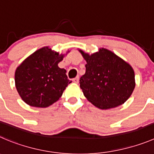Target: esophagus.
<instances>
[{"instance_id":"obj_1","label":"esophagus","mask_w":154,"mask_h":154,"mask_svg":"<svg viewBox=\"0 0 154 154\" xmlns=\"http://www.w3.org/2000/svg\"><path fill=\"white\" fill-rule=\"evenodd\" d=\"M79 79H80L79 76H77V77H76L75 78L73 79V81H74V83H76V84H78V83H79Z\"/></svg>"}]
</instances>
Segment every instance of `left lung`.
I'll return each instance as SVG.
<instances>
[{"label":"left lung","mask_w":154,"mask_h":154,"mask_svg":"<svg viewBox=\"0 0 154 154\" xmlns=\"http://www.w3.org/2000/svg\"><path fill=\"white\" fill-rule=\"evenodd\" d=\"M87 61L86 73L80 79V87L86 98L101 109L123 104L135 87L131 66L106 48L89 54L79 50Z\"/></svg>","instance_id":"1"}]
</instances>
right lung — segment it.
I'll return each instance as SVG.
<instances>
[{
  "instance_id": "1",
  "label": "right lung",
  "mask_w": 154,
  "mask_h": 154,
  "mask_svg": "<svg viewBox=\"0 0 154 154\" xmlns=\"http://www.w3.org/2000/svg\"><path fill=\"white\" fill-rule=\"evenodd\" d=\"M64 54L43 47L26 58L17 68L15 85L26 104L46 108L57 102L69 84L66 70L57 64Z\"/></svg>"
}]
</instances>
